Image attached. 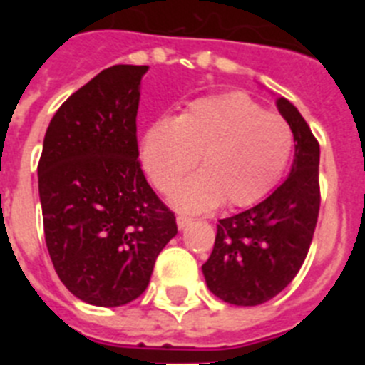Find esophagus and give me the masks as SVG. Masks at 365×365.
<instances>
[{
    "label": "esophagus",
    "instance_id": "obj_1",
    "mask_svg": "<svg viewBox=\"0 0 365 365\" xmlns=\"http://www.w3.org/2000/svg\"><path fill=\"white\" fill-rule=\"evenodd\" d=\"M190 225H192V217H186V215H179V217H177V228H179V230H185Z\"/></svg>",
    "mask_w": 365,
    "mask_h": 365
}]
</instances>
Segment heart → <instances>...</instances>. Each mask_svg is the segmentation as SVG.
I'll return each instance as SVG.
<instances>
[{
    "instance_id": "obj_1",
    "label": "heart",
    "mask_w": 365,
    "mask_h": 365,
    "mask_svg": "<svg viewBox=\"0 0 365 365\" xmlns=\"http://www.w3.org/2000/svg\"><path fill=\"white\" fill-rule=\"evenodd\" d=\"M292 150V131L274 113H263L241 93L193 102L173 120L155 122L140 140V160L177 210L199 214L225 199L230 206L259 201L282 175Z\"/></svg>"
}]
</instances>
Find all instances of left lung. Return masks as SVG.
Segmentation results:
<instances>
[{
    "label": "left lung",
    "instance_id": "left-lung-1",
    "mask_svg": "<svg viewBox=\"0 0 365 365\" xmlns=\"http://www.w3.org/2000/svg\"><path fill=\"white\" fill-rule=\"evenodd\" d=\"M276 106L294 137L291 173L265 201L219 219L214 250L202 265L206 285L222 302L252 307L285 289L302 269L320 210V146L287 98Z\"/></svg>",
    "mask_w": 365,
    "mask_h": 365
}]
</instances>
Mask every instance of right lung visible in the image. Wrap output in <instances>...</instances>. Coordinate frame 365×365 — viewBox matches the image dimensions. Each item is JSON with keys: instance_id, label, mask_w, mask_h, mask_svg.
Here are the masks:
<instances>
[{"instance_id": "1", "label": "right lung", "mask_w": 365, "mask_h": 365, "mask_svg": "<svg viewBox=\"0 0 365 365\" xmlns=\"http://www.w3.org/2000/svg\"><path fill=\"white\" fill-rule=\"evenodd\" d=\"M148 66H113L54 113L38 164L45 243L71 294L120 307L146 291L175 215L138 163L137 111Z\"/></svg>"}]
</instances>
